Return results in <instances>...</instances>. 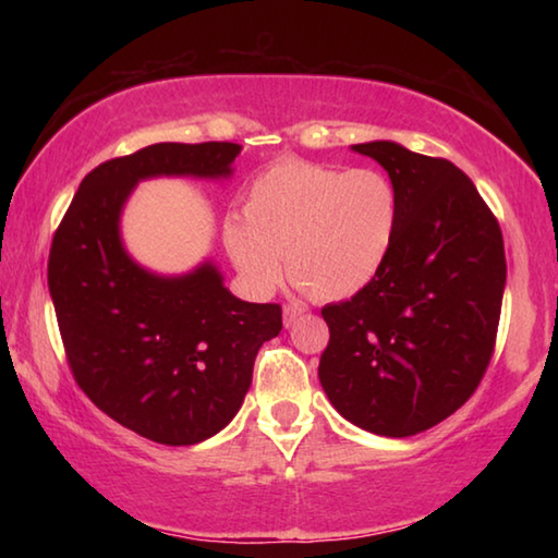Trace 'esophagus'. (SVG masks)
I'll list each match as a JSON object with an SVG mask.
<instances>
[{
  "instance_id": "1",
  "label": "esophagus",
  "mask_w": 558,
  "mask_h": 558,
  "mask_svg": "<svg viewBox=\"0 0 558 558\" xmlns=\"http://www.w3.org/2000/svg\"><path fill=\"white\" fill-rule=\"evenodd\" d=\"M302 315H305V307L295 305V302H290V305H286V310H282V325L292 327Z\"/></svg>"
}]
</instances>
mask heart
<instances>
[{
	"label": "heart",
	"instance_id": "b5f03b06",
	"mask_svg": "<svg viewBox=\"0 0 558 558\" xmlns=\"http://www.w3.org/2000/svg\"><path fill=\"white\" fill-rule=\"evenodd\" d=\"M399 231V194L379 169H342L280 159L245 189L243 219H229L223 241L258 290L282 278L315 300H347L379 276Z\"/></svg>",
	"mask_w": 558,
	"mask_h": 558
}]
</instances>
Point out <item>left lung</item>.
Wrapping results in <instances>:
<instances>
[{
	"mask_svg": "<svg viewBox=\"0 0 558 558\" xmlns=\"http://www.w3.org/2000/svg\"><path fill=\"white\" fill-rule=\"evenodd\" d=\"M399 194V231L379 276L323 307L319 384L354 426L409 438L465 403L493 359L507 263L499 223L465 172L391 140L352 145Z\"/></svg>",
	"mask_w": 558,
	"mask_h": 558,
	"instance_id": "obj_1",
	"label": "left lung"
}]
</instances>
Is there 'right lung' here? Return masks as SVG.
Wrapping results in <instances>:
<instances>
[{
	"instance_id": "obj_1",
	"label": "right lung",
	"mask_w": 558,
	"mask_h": 558,
	"mask_svg": "<svg viewBox=\"0 0 558 558\" xmlns=\"http://www.w3.org/2000/svg\"><path fill=\"white\" fill-rule=\"evenodd\" d=\"M235 143H157L83 179L53 235L49 292L83 393L120 426L162 446H194L229 426L251 389L280 305L231 295L211 260L159 276L130 256L120 216L145 179H229Z\"/></svg>"
}]
</instances>
